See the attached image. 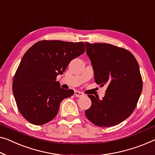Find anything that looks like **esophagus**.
<instances>
[{
    "label": "esophagus",
    "mask_w": 155,
    "mask_h": 155,
    "mask_svg": "<svg viewBox=\"0 0 155 155\" xmlns=\"http://www.w3.org/2000/svg\"><path fill=\"white\" fill-rule=\"evenodd\" d=\"M84 94L81 92H79V91H74V95L77 97H79L84 96Z\"/></svg>",
    "instance_id": "esophagus-1"
}]
</instances>
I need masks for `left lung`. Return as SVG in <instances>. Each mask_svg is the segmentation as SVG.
Here are the masks:
<instances>
[{
    "mask_svg": "<svg viewBox=\"0 0 155 155\" xmlns=\"http://www.w3.org/2000/svg\"><path fill=\"white\" fill-rule=\"evenodd\" d=\"M85 46L94 81L101 87L107 85L102 100L87 95L92 104L85 116L98 127L115 126L130 116L139 100L143 80L138 63L124 48L107 43L85 42Z\"/></svg>",
    "mask_w": 155,
    "mask_h": 155,
    "instance_id": "left-lung-1",
    "label": "left lung"
}]
</instances>
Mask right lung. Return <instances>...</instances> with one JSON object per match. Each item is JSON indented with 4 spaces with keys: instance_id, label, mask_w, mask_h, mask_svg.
Wrapping results in <instances>:
<instances>
[{
    "instance_id": "1",
    "label": "right lung",
    "mask_w": 155,
    "mask_h": 155,
    "mask_svg": "<svg viewBox=\"0 0 155 155\" xmlns=\"http://www.w3.org/2000/svg\"><path fill=\"white\" fill-rule=\"evenodd\" d=\"M83 41L41 40L23 56L12 82V91L20 114L26 120L41 125L51 120L64 99L73 95L56 81L73 59L84 54Z\"/></svg>"
}]
</instances>
